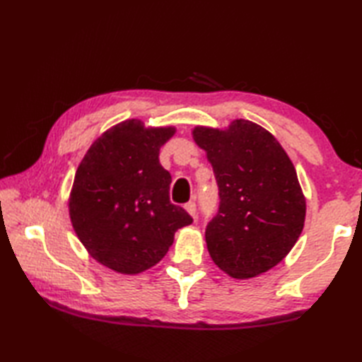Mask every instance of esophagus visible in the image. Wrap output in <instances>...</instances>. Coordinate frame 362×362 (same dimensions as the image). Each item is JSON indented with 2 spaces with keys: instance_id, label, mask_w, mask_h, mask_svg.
Wrapping results in <instances>:
<instances>
[{
  "instance_id": "esophagus-1",
  "label": "esophagus",
  "mask_w": 362,
  "mask_h": 362,
  "mask_svg": "<svg viewBox=\"0 0 362 362\" xmlns=\"http://www.w3.org/2000/svg\"><path fill=\"white\" fill-rule=\"evenodd\" d=\"M185 210L188 211L189 216L196 218V202H188V204L185 205Z\"/></svg>"
}]
</instances>
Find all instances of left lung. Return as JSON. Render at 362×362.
Listing matches in <instances>:
<instances>
[{"mask_svg":"<svg viewBox=\"0 0 362 362\" xmlns=\"http://www.w3.org/2000/svg\"><path fill=\"white\" fill-rule=\"evenodd\" d=\"M193 138L219 188V211L205 228L211 259L233 279L267 272L303 230L306 201L294 165L271 132L247 119L196 126Z\"/></svg>","mask_w":362,"mask_h":362,"instance_id":"8db88e82","label":"left lung"}]
</instances>
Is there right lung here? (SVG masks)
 I'll list each match as a JSON object with an SVG mask.
<instances>
[{"mask_svg":"<svg viewBox=\"0 0 362 362\" xmlns=\"http://www.w3.org/2000/svg\"><path fill=\"white\" fill-rule=\"evenodd\" d=\"M175 127H144L126 119L96 138L76 171L68 210L91 258L115 272L135 275L156 266L177 230L193 218L169 202L171 174L160 148Z\"/></svg>","mask_w":362,"mask_h":362,"instance_id":"1","label":"right lung"}]
</instances>
